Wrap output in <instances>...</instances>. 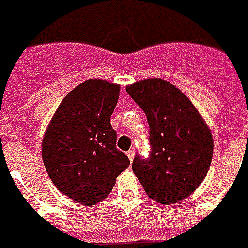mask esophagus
I'll return each instance as SVG.
<instances>
[{
    "mask_svg": "<svg viewBox=\"0 0 248 248\" xmlns=\"http://www.w3.org/2000/svg\"><path fill=\"white\" fill-rule=\"evenodd\" d=\"M127 156H128V159H129V161L132 163L133 159H135V151H133V149H129V151L127 152Z\"/></svg>",
    "mask_w": 248,
    "mask_h": 248,
    "instance_id": "obj_1",
    "label": "esophagus"
}]
</instances>
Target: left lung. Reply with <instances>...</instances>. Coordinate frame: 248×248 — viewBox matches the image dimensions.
I'll list each match as a JSON object with an SVG mask.
<instances>
[{
    "mask_svg": "<svg viewBox=\"0 0 248 248\" xmlns=\"http://www.w3.org/2000/svg\"><path fill=\"white\" fill-rule=\"evenodd\" d=\"M147 115L151 155L132 170L151 199L173 204L194 192L211 166L214 139L204 119L179 88L161 78L127 85Z\"/></svg>",
    "mask_w": 248,
    "mask_h": 248,
    "instance_id": "left-lung-1",
    "label": "left lung"
}]
</instances>
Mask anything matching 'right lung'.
Segmentation results:
<instances>
[{
    "label": "right lung",
    "instance_id": "add662e5",
    "mask_svg": "<svg viewBox=\"0 0 248 248\" xmlns=\"http://www.w3.org/2000/svg\"><path fill=\"white\" fill-rule=\"evenodd\" d=\"M120 85L87 80L68 93L44 133V166L60 192L94 205L113 189L129 159L116 148L110 115Z\"/></svg>",
    "mask_w": 248,
    "mask_h": 248
}]
</instances>
